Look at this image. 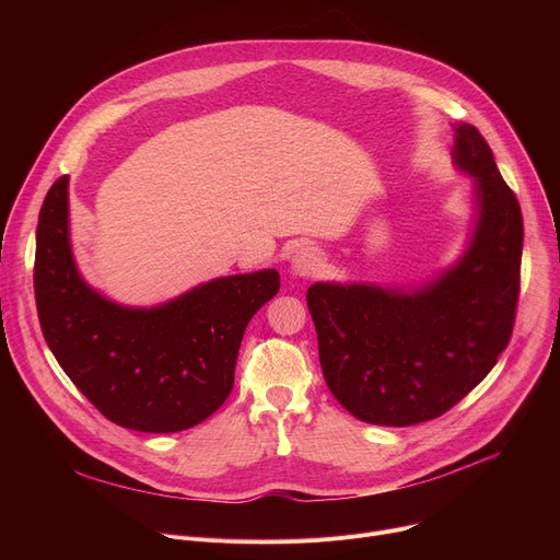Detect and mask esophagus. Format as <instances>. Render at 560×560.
<instances>
[{
    "mask_svg": "<svg viewBox=\"0 0 560 560\" xmlns=\"http://www.w3.org/2000/svg\"><path fill=\"white\" fill-rule=\"evenodd\" d=\"M322 268V256L315 247H302L295 258H292V275L311 277Z\"/></svg>",
    "mask_w": 560,
    "mask_h": 560,
    "instance_id": "esophagus-1",
    "label": "esophagus"
}]
</instances>
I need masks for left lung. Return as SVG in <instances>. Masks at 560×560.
I'll return each mask as SVG.
<instances>
[{
    "label": "left lung",
    "mask_w": 560,
    "mask_h": 560,
    "mask_svg": "<svg viewBox=\"0 0 560 560\" xmlns=\"http://www.w3.org/2000/svg\"><path fill=\"white\" fill-rule=\"evenodd\" d=\"M454 163L475 176L477 220L463 256L420 288L313 283L319 365L351 416L381 427L440 418L506 349L520 298L522 211L477 127H454Z\"/></svg>",
    "instance_id": "left-lung-1"
}]
</instances>
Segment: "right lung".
Instances as JSON below:
<instances>
[{"label":"right lung","mask_w":560,"mask_h":560,"mask_svg":"<svg viewBox=\"0 0 560 560\" xmlns=\"http://www.w3.org/2000/svg\"><path fill=\"white\" fill-rule=\"evenodd\" d=\"M68 182L49 188L36 229V306L54 359L125 429L174 433L203 422L229 397L243 334L277 295L279 272L220 277L154 308L115 304L77 270Z\"/></svg>","instance_id":"obj_1"}]
</instances>
